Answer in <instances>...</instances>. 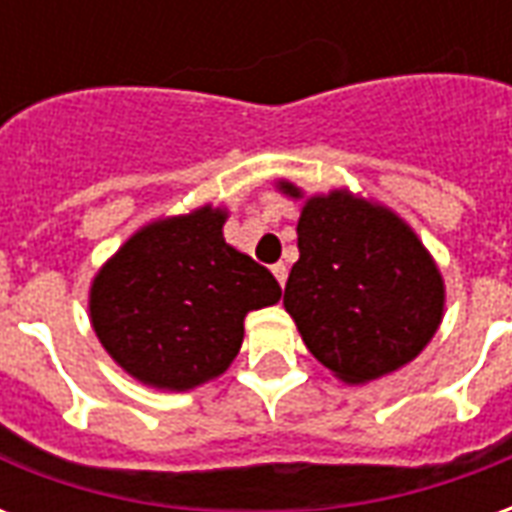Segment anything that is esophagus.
<instances>
[{"label": "esophagus", "instance_id": "obj_1", "mask_svg": "<svg viewBox=\"0 0 512 512\" xmlns=\"http://www.w3.org/2000/svg\"><path fill=\"white\" fill-rule=\"evenodd\" d=\"M271 271H274V277H277L279 285H285V279H288V266H285V263H277Z\"/></svg>", "mask_w": 512, "mask_h": 512}]
</instances>
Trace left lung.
Here are the masks:
<instances>
[{"instance_id": "1", "label": "left lung", "mask_w": 512, "mask_h": 512, "mask_svg": "<svg viewBox=\"0 0 512 512\" xmlns=\"http://www.w3.org/2000/svg\"><path fill=\"white\" fill-rule=\"evenodd\" d=\"M279 189L301 197L293 183ZM296 230L299 260L282 301L310 354L334 376L365 384L430 343L444 310V282L403 219L332 191L304 202Z\"/></svg>"}]
</instances>
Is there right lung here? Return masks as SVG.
I'll return each instance as SVG.
<instances>
[{
    "mask_svg": "<svg viewBox=\"0 0 512 512\" xmlns=\"http://www.w3.org/2000/svg\"><path fill=\"white\" fill-rule=\"evenodd\" d=\"M224 211L147 224L90 290L98 340L126 373L158 389L222 376L241 348L249 310L277 304L274 274L224 244Z\"/></svg>",
    "mask_w": 512,
    "mask_h": 512,
    "instance_id": "right-lung-1",
    "label": "right lung"
}]
</instances>
